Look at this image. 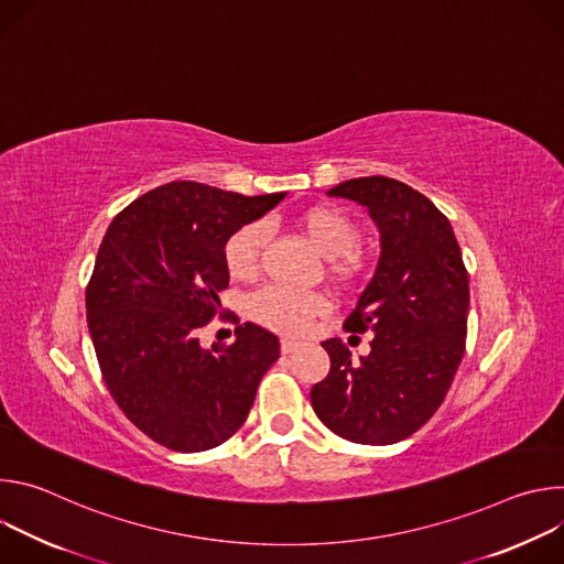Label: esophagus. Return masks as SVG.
<instances>
[{"label": "esophagus", "instance_id": "34e87169", "mask_svg": "<svg viewBox=\"0 0 564 564\" xmlns=\"http://www.w3.org/2000/svg\"><path fill=\"white\" fill-rule=\"evenodd\" d=\"M299 348V341H294V339H290V337H283L281 339V352L283 355H290V352H294Z\"/></svg>", "mask_w": 564, "mask_h": 564}]
</instances>
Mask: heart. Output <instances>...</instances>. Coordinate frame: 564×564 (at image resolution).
<instances>
[{
	"mask_svg": "<svg viewBox=\"0 0 564 564\" xmlns=\"http://www.w3.org/2000/svg\"><path fill=\"white\" fill-rule=\"evenodd\" d=\"M296 227L305 236L312 250L330 261L335 276H350L355 270V250L359 248L361 231L357 223L341 209L316 205L296 216ZM268 231L261 223H250L236 229L225 246V268L231 279L248 281L259 272L261 252ZM250 316L257 324L285 333L303 335L314 316L328 310V303L318 294H301L283 288H265L250 299Z\"/></svg>",
	"mask_w": 564,
	"mask_h": 564,
	"instance_id": "obj_1",
	"label": "heart"
}]
</instances>
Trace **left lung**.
Masks as SVG:
<instances>
[{"label":"left lung","instance_id":"left-lung-1","mask_svg":"<svg viewBox=\"0 0 564 564\" xmlns=\"http://www.w3.org/2000/svg\"><path fill=\"white\" fill-rule=\"evenodd\" d=\"M368 209L379 229V261L346 330L372 333L352 359L339 339L321 346L330 372L312 386L316 417L335 435L370 446L397 444L440 409L466 346L468 274L448 218L413 187L352 178L328 189Z\"/></svg>","mask_w":564,"mask_h":564}]
</instances>
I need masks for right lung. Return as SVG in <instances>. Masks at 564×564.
I'll list each match as a JSON object with an SVG mask.
<instances>
[{"label": "right lung", "instance_id": "1", "mask_svg": "<svg viewBox=\"0 0 564 564\" xmlns=\"http://www.w3.org/2000/svg\"><path fill=\"white\" fill-rule=\"evenodd\" d=\"M285 196L176 181L111 220L87 288V324L116 404L153 442L178 453L209 451L248 420L279 359L276 335L243 324L229 346L207 350L196 333L229 283V236Z\"/></svg>", "mask_w": 564, "mask_h": 564}]
</instances>
